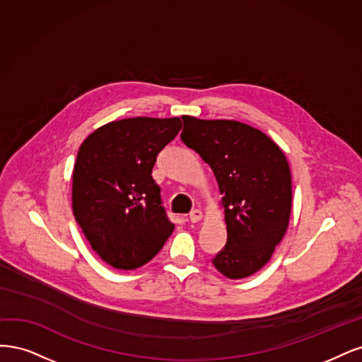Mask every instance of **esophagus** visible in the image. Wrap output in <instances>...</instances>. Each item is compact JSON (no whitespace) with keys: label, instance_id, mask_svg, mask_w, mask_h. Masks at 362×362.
I'll use <instances>...</instances> for the list:
<instances>
[{"label":"esophagus","instance_id":"obj_1","mask_svg":"<svg viewBox=\"0 0 362 362\" xmlns=\"http://www.w3.org/2000/svg\"><path fill=\"white\" fill-rule=\"evenodd\" d=\"M202 218H203V212L198 211V209H195V211H192L189 214V221H191V223H198V221H202Z\"/></svg>","mask_w":362,"mask_h":362}]
</instances>
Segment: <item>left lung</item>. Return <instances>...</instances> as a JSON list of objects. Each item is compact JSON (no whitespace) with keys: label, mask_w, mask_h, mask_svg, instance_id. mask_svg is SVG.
Segmentation results:
<instances>
[{"label":"left lung","mask_w":362,"mask_h":362,"mask_svg":"<svg viewBox=\"0 0 362 362\" xmlns=\"http://www.w3.org/2000/svg\"><path fill=\"white\" fill-rule=\"evenodd\" d=\"M182 141L211 165L227 224V243L212 260L230 279L269 262L288 227L291 174L284 151L255 127L182 115Z\"/></svg>","instance_id":"left-lung-1"}]
</instances>
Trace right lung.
Here are the masks:
<instances>
[{
    "label": "right lung",
    "instance_id": "add662e5",
    "mask_svg": "<svg viewBox=\"0 0 362 362\" xmlns=\"http://www.w3.org/2000/svg\"><path fill=\"white\" fill-rule=\"evenodd\" d=\"M180 129L179 117L123 119L100 126L78 150L74 215L91 248L115 269L150 262L174 230L151 170Z\"/></svg>",
    "mask_w": 362,
    "mask_h": 362
}]
</instances>
